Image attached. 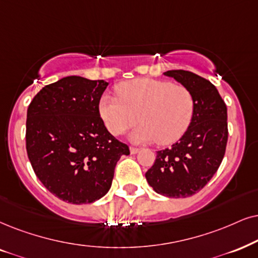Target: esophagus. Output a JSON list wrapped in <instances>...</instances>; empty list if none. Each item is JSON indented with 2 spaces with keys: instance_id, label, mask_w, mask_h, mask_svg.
Segmentation results:
<instances>
[{
  "instance_id": "obj_1",
  "label": "esophagus",
  "mask_w": 258,
  "mask_h": 258,
  "mask_svg": "<svg viewBox=\"0 0 258 258\" xmlns=\"http://www.w3.org/2000/svg\"><path fill=\"white\" fill-rule=\"evenodd\" d=\"M130 151H131V153H133V155H135V153H138L139 152V149L138 148H135V146H131V148H130Z\"/></svg>"
}]
</instances>
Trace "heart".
<instances>
[{"instance_id":"b5f03b06","label":"heart","mask_w":258,"mask_h":258,"mask_svg":"<svg viewBox=\"0 0 258 258\" xmlns=\"http://www.w3.org/2000/svg\"><path fill=\"white\" fill-rule=\"evenodd\" d=\"M118 97L103 96L100 114L107 130L120 136L142 121L132 139L167 145L180 139L190 125L195 100L182 84L169 81L138 78L116 87Z\"/></svg>"}]
</instances>
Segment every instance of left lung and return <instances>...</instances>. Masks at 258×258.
I'll return each instance as SVG.
<instances>
[{
    "label": "left lung",
    "mask_w": 258,
    "mask_h": 258,
    "mask_svg": "<svg viewBox=\"0 0 258 258\" xmlns=\"http://www.w3.org/2000/svg\"><path fill=\"white\" fill-rule=\"evenodd\" d=\"M164 75L191 91L194 115L177 143L157 151L145 177L158 194L188 198L201 190L220 167L229 138L227 108L217 88L206 78L185 70H169Z\"/></svg>",
    "instance_id": "left-lung-1"
}]
</instances>
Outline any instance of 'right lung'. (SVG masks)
Returning <instances> with one entry per match:
<instances>
[{"instance_id":"obj_1","label":"right lung","mask_w":258,"mask_h":258,"mask_svg":"<svg viewBox=\"0 0 258 258\" xmlns=\"http://www.w3.org/2000/svg\"><path fill=\"white\" fill-rule=\"evenodd\" d=\"M108 83L68 76L47 84L29 103L26 150L48 191L69 204H91L112 185L128 145L110 135L100 116Z\"/></svg>"}]
</instances>
